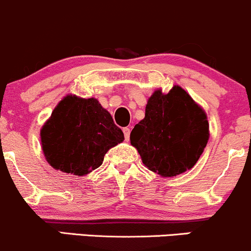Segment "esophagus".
Here are the masks:
<instances>
[{"instance_id":"esophagus-1","label":"esophagus","mask_w":251,"mask_h":251,"mask_svg":"<svg viewBox=\"0 0 251 251\" xmlns=\"http://www.w3.org/2000/svg\"><path fill=\"white\" fill-rule=\"evenodd\" d=\"M123 134H125L126 141H129V138H130V129H129V128H123Z\"/></svg>"}]
</instances>
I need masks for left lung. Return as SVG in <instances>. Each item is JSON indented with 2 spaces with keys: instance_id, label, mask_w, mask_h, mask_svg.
<instances>
[{
  "instance_id": "obj_1",
  "label": "left lung",
  "mask_w": 251,
  "mask_h": 251,
  "mask_svg": "<svg viewBox=\"0 0 251 251\" xmlns=\"http://www.w3.org/2000/svg\"><path fill=\"white\" fill-rule=\"evenodd\" d=\"M209 140L207 114L179 85L149 97L146 116L130 132V143L143 164L173 177L196 164Z\"/></svg>"
}]
</instances>
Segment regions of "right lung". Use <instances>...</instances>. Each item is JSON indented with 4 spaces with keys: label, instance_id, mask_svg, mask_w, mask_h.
Listing matches in <instances>:
<instances>
[{
    "label": "right lung",
    "instance_id": "add662e5",
    "mask_svg": "<svg viewBox=\"0 0 251 251\" xmlns=\"http://www.w3.org/2000/svg\"><path fill=\"white\" fill-rule=\"evenodd\" d=\"M125 135L96 99L67 95L41 129L46 160L56 170L87 175L102 164L104 155L123 142Z\"/></svg>",
    "mask_w": 251,
    "mask_h": 251
}]
</instances>
